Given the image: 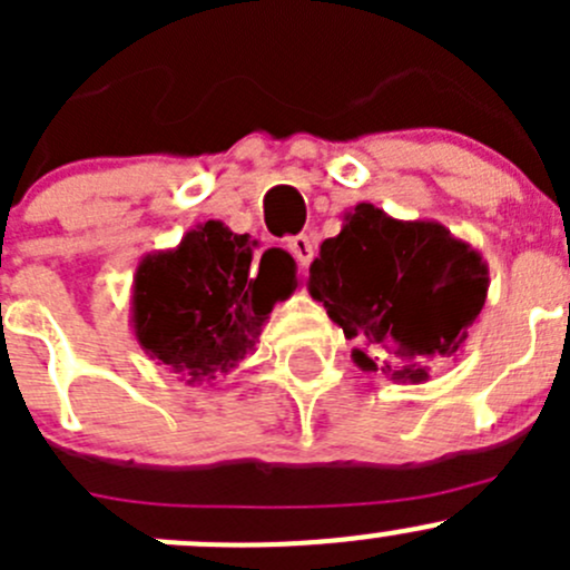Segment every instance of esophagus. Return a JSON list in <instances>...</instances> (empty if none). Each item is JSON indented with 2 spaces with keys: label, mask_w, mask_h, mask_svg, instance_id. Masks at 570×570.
Instances as JSON below:
<instances>
[{
  "label": "esophagus",
  "mask_w": 570,
  "mask_h": 570,
  "mask_svg": "<svg viewBox=\"0 0 570 570\" xmlns=\"http://www.w3.org/2000/svg\"><path fill=\"white\" fill-rule=\"evenodd\" d=\"M286 248H289L292 256H295V262L301 264L303 269L312 264V258H314V239L312 237H306V234H303V237H292Z\"/></svg>",
  "instance_id": "esophagus-1"
}]
</instances>
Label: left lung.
<instances>
[{
  "label": "left lung",
  "instance_id": "left-lung-1",
  "mask_svg": "<svg viewBox=\"0 0 570 570\" xmlns=\"http://www.w3.org/2000/svg\"><path fill=\"white\" fill-rule=\"evenodd\" d=\"M308 292L358 342L355 366L419 386L463 350L485 306L488 264L441 223L400 220L358 204L344 212L342 232L320 245Z\"/></svg>",
  "mask_w": 570,
  "mask_h": 570
}]
</instances>
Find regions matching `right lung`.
<instances>
[{
    "label": "right lung",
    "instance_id": "obj_1",
    "mask_svg": "<svg viewBox=\"0 0 570 570\" xmlns=\"http://www.w3.org/2000/svg\"><path fill=\"white\" fill-rule=\"evenodd\" d=\"M297 286L289 253H258V239L206 220L174 248L140 258L131 281V333L148 358L187 386H215L256 350L275 303Z\"/></svg>",
    "mask_w": 570,
    "mask_h": 570
}]
</instances>
